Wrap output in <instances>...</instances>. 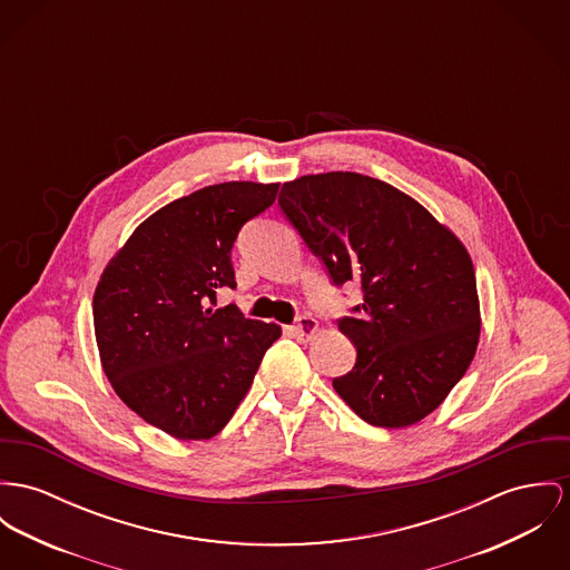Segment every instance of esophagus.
Segmentation results:
<instances>
[{
	"label": "esophagus",
	"mask_w": 570,
	"mask_h": 570,
	"mask_svg": "<svg viewBox=\"0 0 570 570\" xmlns=\"http://www.w3.org/2000/svg\"><path fill=\"white\" fill-rule=\"evenodd\" d=\"M316 330H318V323H316L312 316H307V314L299 316L297 323L291 327V332H293L295 336H299V338H309Z\"/></svg>",
	"instance_id": "esophagus-1"
}]
</instances>
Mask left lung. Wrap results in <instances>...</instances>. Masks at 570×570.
I'll list each match as a JSON object with an SVG mask.
<instances>
[{
	"mask_svg": "<svg viewBox=\"0 0 570 570\" xmlns=\"http://www.w3.org/2000/svg\"><path fill=\"white\" fill-rule=\"evenodd\" d=\"M284 217L334 286L357 279L362 304L338 318L357 351L332 386L375 428H407L434 412L480 343L475 268L458 236L419 202L351 171L282 186Z\"/></svg>",
	"mask_w": 570,
	"mask_h": 570,
	"instance_id": "1",
	"label": "left lung"
}]
</instances>
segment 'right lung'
Instances as JSON below:
<instances>
[{
	"mask_svg": "<svg viewBox=\"0 0 570 570\" xmlns=\"http://www.w3.org/2000/svg\"><path fill=\"white\" fill-rule=\"evenodd\" d=\"M279 184L223 181L142 220L92 297L95 338L115 393L149 425L208 440L249 391L279 325L245 318L217 291L236 288L232 247Z\"/></svg>",
	"mask_w": 570,
	"mask_h": 570,
	"instance_id": "right-lung-1",
	"label": "right lung"
}]
</instances>
